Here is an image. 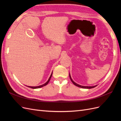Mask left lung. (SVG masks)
<instances>
[{"mask_svg": "<svg viewBox=\"0 0 121 121\" xmlns=\"http://www.w3.org/2000/svg\"><path fill=\"white\" fill-rule=\"evenodd\" d=\"M69 78H70V79L71 80V81L72 82V83L74 84L75 85L78 86L79 87H80V88H86V89H91V88H94L97 85H95V86H82V85H79V84L76 83L75 82L73 81V80H72L71 77V75H70V74H69Z\"/></svg>", "mask_w": 121, "mask_h": 121, "instance_id": "left-lung-1", "label": "left lung"}]
</instances>
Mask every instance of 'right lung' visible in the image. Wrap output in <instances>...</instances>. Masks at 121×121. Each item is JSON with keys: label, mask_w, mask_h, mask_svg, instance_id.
<instances>
[{"label": "right lung", "mask_w": 121, "mask_h": 121, "mask_svg": "<svg viewBox=\"0 0 121 121\" xmlns=\"http://www.w3.org/2000/svg\"><path fill=\"white\" fill-rule=\"evenodd\" d=\"M52 74H51L50 77L49 78V79L48 80V81H47L45 83H44V84H43V85H40V86H36V87H33V86H28V87H30V88H33V89H36V88H41V87H42L43 86H44L45 85H46L47 84H48L50 81V80L51 79V78H52Z\"/></svg>", "instance_id": "add662e5"}]
</instances>
